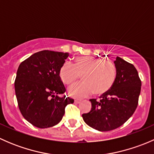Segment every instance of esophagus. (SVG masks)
I'll list each match as a JSON object with an SVG mask.
<instances>
[{"label":"esophagus","mask_w":154,"mask_h":154,"mask_svg":"<svg viewBox=\"0 0 154 154\" xmlns=\"http://www.w3.org/2000/svg\"><path fill=\"white\" fill-rule=\"evenodd\" d=\"M80 102H81V100H77H77H74V103H80Z\"/></svg>","instance_id":"obj_1"}]
</instances>
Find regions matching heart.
<instances>
[{"label": "heart", "mask_w": 154, "mask_h": 154, "mask_svg": "<svg viewBox=\"0 0 154 154\" xmlns=\"http://www.w3.org/2000/svg\"><path fill=\"white\" fill-rule=\"evenodd\" d=\"M83 81L68 87V94L74 98H82L94 91L96 94L107 92L116 78V68L111 62L91 56L74 58V64L66 62L60 68L59 76L64 84H71L81 74Z\"/></svg>", "instance_id": "heart-1"}]
</instances>
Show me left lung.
Segmentation results:
<instances>
[{"instance_id":"8db88e82","label":"left lung","mask_w":154,"mask_h":154,"mask_svg":"<svg viewBox=\"0 0 154 154\" xmlns=\"http://www.w3.org/2000/svg\"><path fill=\"white\" fill-rule=\"evenodd\" d=\"M114 63V84L99 101L91 99V110L82 115L86 125L98 131H109L122 126L133 116L138 105L142 83L137 70L121 57H116Z\"/></svg>"}]
</instances>
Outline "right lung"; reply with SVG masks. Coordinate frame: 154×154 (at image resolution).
Returning a JSON list of instances; mask_svg holds the SVG:
<instances>
[{
    "label": "right lung",
    "instance_id": "1",
    "mask_svg": "<svg viewBox=\"0 0 154 154\" xmlns=\"http://www.w3.org/2000/svg\"><path fill=\"white\" fill-rule=\"evenodd\" d=\"M68 53L42 51L20 64L16 73L15 90L23 117L38 128L60 123L66 105L74 103L69 97H60L66 91L59 76Z\"/></svg>",
    "mask_w": 154,
    "mask_h": 154
}]
</instances>
